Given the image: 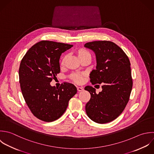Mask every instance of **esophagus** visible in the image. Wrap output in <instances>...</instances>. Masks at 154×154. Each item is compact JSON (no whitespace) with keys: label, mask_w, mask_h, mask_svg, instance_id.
<instances>
[{"label":"esophagus","mask_w":154,"mask_h":154,"mask_svg":"<svg viewBox=\"0 0 154 154\" xmlns=\"http://www.w3.org/2000/svg\"><path fill=\"white\" fill-rule=\"evenodd\" d=\"M77 90H78V91L81 92V91H83L84 90V89L83 87H77Z\"/></svg>","instance_id":"esophagus-1"}]
</instances>
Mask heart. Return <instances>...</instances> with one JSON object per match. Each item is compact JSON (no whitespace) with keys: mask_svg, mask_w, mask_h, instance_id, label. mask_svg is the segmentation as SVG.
I'll return each instance as SVG.
<instances>
[{"mask_svg":"<svg viewBox=\"0 0 154 154\" xmlns=\"http://www.w3.org/2000/svg\"><path fill=\"white\" fill-rule=\"evenodd\" d=\"M89 54V53L88 51H87L86 50H82L79 52V57L83 56L84 54ZM65 57L63 58V59L62 60V63L63 64L65 63ZM71 78L74 81H75L76 83H81L83 81V77L82 75L80 74H79V73H75V74H72Z\"/></svg>","mask_w":154,"mask_h":154,"instance_id":"heart-1","label":"heart"}]
</instances>
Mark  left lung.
<instances>
[{
	"mask_svg": "<svg viewBox=\"0 0 154 154\" xmlns=\"http://www.w3.org/2000/svg\"><path fill=\"white\" fill-rule=\"evenodd\" d=\"M85 47L93 50L97 59L90 82L92 85L103 84V91L98 94L92 86L85 88L91 94L86 112L97 123H108L122 113L129 101L133 87L130 62L123 50L112 41H93Z\"/></svg>",
	"mask_w": 154,
	"mask_h": 154,
	"instance_id": "1",
	"label": "left lung"
}]
</instances>
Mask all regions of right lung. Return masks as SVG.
<instances>
[{
  "instance_id": "right-lung-1",
  "label": "right lung",
  "mask_w": 154,
  "mask_h": 154,
  "mask_svg": "<svg viewBox=\"0 0 154 154\" xmlns=\"http://www.w3.org/2000/svg\"><path fill=\"white\" fill-rule=\"evenodd\" d=\"M72 47L41 41L29 48L21 61L18 74L23 96L32 114L42 121L49 122L59 119L77 92L73 84L66 82L59 88L50 85L60 72L62 53Z\"/></svg>"
}]
</instances>
